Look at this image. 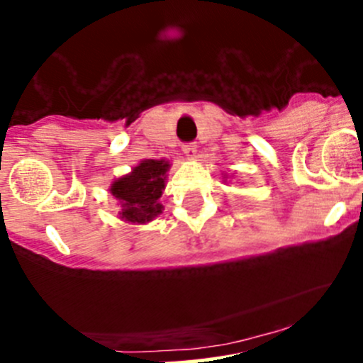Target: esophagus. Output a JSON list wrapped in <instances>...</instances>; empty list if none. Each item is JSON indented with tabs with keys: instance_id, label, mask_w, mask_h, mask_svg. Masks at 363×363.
Masks as SVG:
<instances>
[{
	"instance_id": "obj_1",
	"label": "esophagus",
	"mask_w": 363,
	"mask_h": 363,
	"mask_svg": "<svg viewBox=\"0 0 363 363\" xmlns=\"http://www.w3.org/2000/svg\"><path fill=\"white\" fill-rule=\"evenodd\" d=\"M182 152H184L186 157H195L196 145L195 143H184V145H182Z\"/></svg>"
}]
</instances>
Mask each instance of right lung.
I'll return each instance as SVG.
<instances>
[{"mask_svg":"<svg viewBox=\"0 0 363 363\" xmlns=\"http://www.w3.org/2000/svg\"><path fill=\"white\" fill-rule=\"evenodd\" d=\"M170 163L164 160H145L131 174L113 181L110 191L121 203V218L128 223H149L163 213V195Z\"/></svg>","mask_w":363,"mask_h":363,"instance_id":"add662e5","label":"right lung"}]
</instances>
